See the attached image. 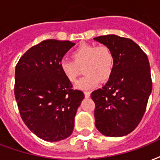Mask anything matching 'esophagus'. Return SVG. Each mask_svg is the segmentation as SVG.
Here are the masks:
<instances>
[{"label":"esophagus","instance_id":"1","mask_svg":"<svg viewBox=\"0 0 160 160\" xmlns=\"http://www.w3.org/2000/svg\"><path fill=\"white\" fill-rule=\"evenodd\" d=\"M85 98H89V97L91 96V92H87V91H85Z\"/></svg>","mask_w":160,"mask_h":160}]
</instances>
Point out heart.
<instances>
[{
	"instance_id": "1",
	"label": "heart",
	"mask_w": 160,
	"mask_h": 160,
	"mask_svg": "<svg viewBox=\"0 0 160 160\" xmlns=\"http://www.w3.org/2000/svg\"><path fill=\"white\" fill-rule=\"evenodd\" d=\"M72 56L74 61L62 59L59 68L63 75L70 82H75L80 73L79 67L84 65L85 75L75 85V88L88 91L99 85L101 80L106 81L111 77L114 69V55L105 45L83 43L75 49Z\"/></svg>"
}]
</instances>
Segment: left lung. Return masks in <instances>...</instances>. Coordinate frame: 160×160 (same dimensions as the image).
<instances>
[{
    "mask_svg": "<svg viewBox=\"0 0 160 160\" xmlns=\"http://www.w3.org/2000/svg\"><path fill=\"white\" fill-rule=\"evenodd\" d=\"M94 40L114 55V69L107 84L91 93L95 124L107 137H122L137 128L144 115L152 91L148 57L132 39L114 34Z\"/></svg>",
    "mask_w": 160,
    "mask_h": 160,
    "instance_id": "1",
    "label": "left lung"
}]
</instances>
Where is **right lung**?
<instances>
[{
	"instance_id": "add662e5",
	"label": "right lung",
	"mask_w": 160,
	"mask_h": 160,
	"mask_svg": "<svg viewBox=\"0 0 160 160\" xmlns=\"http://www.w3.org/2000/svg\"><path fill=\"white\" fill-rule=\"evenodd\" d=\"M70 41L48 39L35 45L19 59L15 70L16 101L22 119L36 136L58 142L71 135L78 107L85 98L59 68Z\"/></svg>"
}]
</instances>
